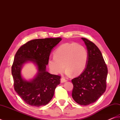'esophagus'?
Returning a JSON list of instances; mask_svg holds the SVG:
<instances>
[{"label":"esophagus","mask_w":120,"mask_h":120,"mask_svg":"<svg viewBox=\"0 0 120 120\" xmlns=\"http://www.w3.org/2000/svg\"><path fill=\"white\" fill-rule=\"evenodd\" d=\"M67 81V79H65L64 77H62V78L60 79V82L62 83H63V82H66V81Z\"/></svg>","instance_id":"esophagus-1"}]
</instances>
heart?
Returning <instances> with one entry per match:
<instances>
[{"instance_id": "b5f03b06", "label": "heart", "mask_w": 120, "mask_h": 120, "mask_svg": "<svg viewBox=\"0 0 120 120\" xmlns=\"http://www.w3.org/2000/svg\"><path fill=\"white\" fill-rule=\"evenodd\" d=\"M54 56V57L49 60L48 65L51 71L55 74L61 73L65 66L67 74L71 73L74 75H78L85 69L88 60L86 49L76 43L62 45L56 49Z\"/></svg>"}]
</instances>
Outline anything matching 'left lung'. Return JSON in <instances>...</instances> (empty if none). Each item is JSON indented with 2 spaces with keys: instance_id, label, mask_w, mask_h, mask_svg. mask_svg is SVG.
<instances>
[{
  "instance_id": "left-lung-1",
  "label": "left lung",
  "mask_w": 120,
  "mask_h": 120,
  "mask_svg": "<svg viewBox=\"0 0 120 120\" xmlns=\"http://www.w3.org/2000/svg\"><path fill=\"white\" fill-rule=\"evenodd\" d=\"M81 39L87 47L88 60L84 71L71 80L72 97L79 105H87L96 102L105 92L108 68L98 47L86 38Z\"/></svg>"
}]
</instances>
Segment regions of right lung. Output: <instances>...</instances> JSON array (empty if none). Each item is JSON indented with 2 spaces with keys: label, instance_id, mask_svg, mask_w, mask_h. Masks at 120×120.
<instances>
[{
  "label": "right lung",
  "instance_id": "right-lung-1",
  "mask_svg": "<svg viewBox=\"0 0 120 120\" xmlns=\"http://www.w3.org/2000/svg\"><path fill=\"white\" fill-rule=\"evenodd\" d=\"M61 38H46L30 41L21 46L15 54L11 68L15 91L28 105L34 107L45 105L52 99L54 91L60 83V76L46 71L51 50ZM28 61L36 65L38 72L30 81L24 80L21 71Z\"/></svg>",
  "mask_w": 120,
  "mask_h": 120
}]
</instances>
